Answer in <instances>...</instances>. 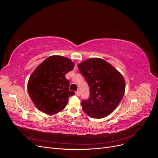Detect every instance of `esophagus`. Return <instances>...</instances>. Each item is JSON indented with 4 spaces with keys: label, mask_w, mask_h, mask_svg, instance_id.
<instances>
[{
    "label": "esophagus",
    "mask_w": 158,
    "mask_h": 158,
    "mask_svg": "<svg viewBox=\"0 0 158 158\" xmlns=\"http://www.w3.org/2000/svg\"><path fill=\"white\" fill-rule=\"evenodd\" d=\"M76 95H77V96H79V95H80V92H79L78 90H77V91H76Z\"/></svg>",
    "instance_id": "esophagus-1"
}]
</instances>
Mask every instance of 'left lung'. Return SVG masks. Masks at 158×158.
Segmentation results:
<instances>
[{
    "instance_id": "obj_1",
    "label": "left lung",
    "mask_w": 158,
    "mask_h": 158,
    "mask_svg": "<svg viewBox=\"0 0 158 158\" xmlns=\"http://www.w3.org/2000/svg\"><path fill=\"white\" fill-rule=\"evenodd\" d=\"M89 88V97L81 105L84 112L94 118L108 116L121 101L125 91L123 76L107 62L92 58L78 66Z\"/></svg>"
}]
</instances>
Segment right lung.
<instances>
[{
  "instance_id": "add662e5",
  "label": "right lung",
  "mask_w": 158,
  "mask_h": 158,
  "mask_svg": "<svg viewBox=\"0 0 158 158\" xmlns=\"http://www.w3.org/2000/svg\"><path fill=\"white\" fill-rule=\"evenodd\" d=\"M70 59L51 56L37 66L30 77L27 91L32 102L40 111L54 114L64 109L69 98L75 94L69 90L65 74L74 68Z\"/></svg>"
}]
</instances>
